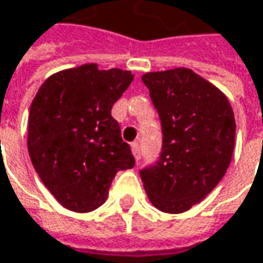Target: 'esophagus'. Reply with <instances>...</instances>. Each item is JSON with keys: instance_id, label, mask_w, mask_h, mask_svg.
<instances>
[{"instance_id": "obj_1", "label": "esophagus", "mask_w": 263, "mask_h": 263, "mask_svg": "<svg viewBox=\"0 0 263 263\" xmlns=\"http://www.w3.org/2000/svg\"><path fill=\"white\" fill-rule=\"evenodd\" d=\"M131 150H132L134 158H135V161L138 162V161H140V147H138V143H132Z\"/></svg>"}]
</instances>
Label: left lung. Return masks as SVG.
Returning <instances> with one entry per match:
<instances>
[{
    "instance_id": "left-lung-1",
    "label": "left lung",
    "mask_w": 263,
    "mask_h": 263,
    "mask_svg": "<svg viewBox=\"0 0 263 263\" xmlns=\"http://www.w3.org/2000/svg\"><path fill=\"white\" fill-rule=\"evenodd\" d=\"M162 123L163 146L156 165L140 173L150 202L180 214L201 202L223 178L235 147V117L229 100L189 68L146 72Z\"/></svg>"
}]
</instances>
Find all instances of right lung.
<instances>
[{"label": "right lung", "instance_id": "obj_1", "mask_svg": "<svg viewBox=\"0 0 263 263\" xmlns=\"http://www.w3.org/2000/svg\"><path fill=\"white\" fill-rule=\"evenodd\" d=\"M134 80L131 71L97 64L58 71L40 86L28 117V153L64 209L101 207L120 170L135 165L111 108Z\"/></svg>", "mask_w": 263, "mask_h": 263}]
</instances>
